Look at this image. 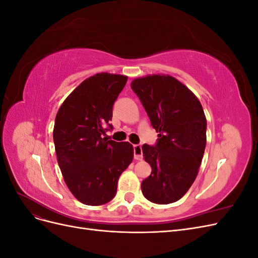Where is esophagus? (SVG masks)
<instances>
[{"label":"esophagus","instance_id":"1","mask_svg":"<svg viewBox=\"0 0 258 258\" xmlns=\"http://www.w3.org/2000/svg\"><path fill=\"white\" fill-rule=\"evenodd\" d=\"M134 153H135V159L136 160H142L143 154H142V147L141 145H135L134 146Z\"/></svg>","mask_w":258,"mask_h":258}]
</instances>
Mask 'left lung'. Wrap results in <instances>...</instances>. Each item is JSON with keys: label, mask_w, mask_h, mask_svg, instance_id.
<instances>
[{"label": "left lung", "mask_w": 258, "mask_h": 258, "mask_svg": "<svg viewBox=\"0 0 258 258\" xmlns=\"http://www.w3.org/2000/svg\"><path fill=\"white\" fill-rule=\"evenodd\" d=\"M130 86L158 132L157 144L142 146L144 160L152 167L142 192L154 204H172L198 174L207 144L204 108L195 93L171 75L138 77Z\"/></svg>", "instance_id": "8db88e82"}]
</instances>
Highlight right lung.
Instances as JSON below:
<instances>
[{"label":"right lung","instance_id":"obj_1","mask_svg":"<svg viewBox=\"0 0 258 258\" xmlns=\"http://www.w3.org/2000/svg\"><path fill=\"white\" fill-rule=\"evenodd\" d=\"M120 74L97 73L82 82L59 107L53 142L70 191L87 206L111 201L120 174L134 159V146L104 138L113 104L127 83Z\"/></svg>","mask_w":258,"mask_h":258}]
</instances>
